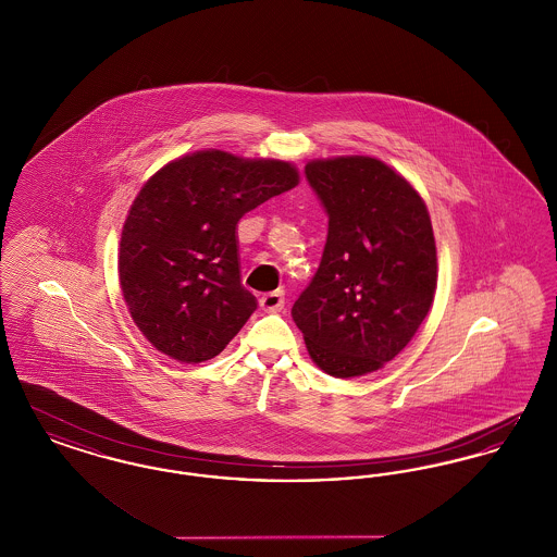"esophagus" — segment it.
I'll return each instance as SVG.
<instances>
[{
  "mask_svg": "<svg viewBox=\"0 0 557 557\" xmlns=\"http://www.w3.org/2000/svg\"><path fill=\"white\" fill-rule=\"evenodd\" d=\"M261 309H265L269 313H277L284 309V290L269 292L265 296H261Z\"/></svg>",
  "mask_w": 557,
  "mask_h": 557,
  "instance_id": "1",
  "label": "esophagus"
}]
</instances>
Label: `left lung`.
Here are the masks:
<instances>
[{
  "instance_id": "1",
  "label": "left lung",
  "mask_w": 557,
  "mask_h": 557,
  "mask_svg": "<svg viewBox=\"0 0 557 557\" xmlns=\"http://www.w3.org/2000/svg\"><path fill=\"white\" fill-rule=\"evenodd\" d=\"M327 214L321 263L292 307L311 359L336 377L380 370L409 345L436 290V246L420 194L382 160H313Z\"/></svg>"
}]
</instances>
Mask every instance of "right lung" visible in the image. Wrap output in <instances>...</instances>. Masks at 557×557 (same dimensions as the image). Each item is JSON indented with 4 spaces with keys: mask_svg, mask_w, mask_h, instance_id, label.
<instances>
[{
    "mask_svg": "<svg viewBox=\"0 0 557 557\" xmlns=\"http://www.w3.org/2000/svg\"><path fill=\"white\" fill-rule=\"evenodd\" d=\"M296 184L290 162L205 150L141 187L123 227L119 277L150 345L182 363L230 345L257 309L242 286L238 221Z\"/></svg>",
    "mask_w": 557,
    "mask_h": 557,
    "instance_id": "add662e5",
    "label": "right lung"
}]
</instances>
